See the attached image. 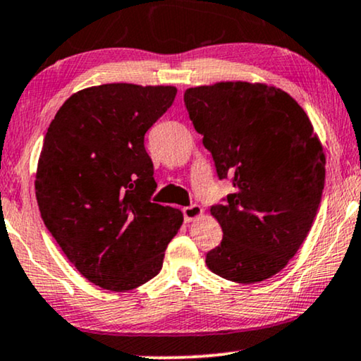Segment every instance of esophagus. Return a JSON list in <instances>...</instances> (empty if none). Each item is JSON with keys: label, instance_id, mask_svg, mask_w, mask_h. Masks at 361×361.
Returning a JSON list of instances; mask_svg holds the SVG:
<instances>
[{"label": "esophagus", "instance_id": "1", "mask_svg": "<svg viewBox=\"0 0 361 361\" xmlns=\"http://www.w3.org/2000/svg\"><path fill=\"white\" fill-rule=\"evenodd\" d=\"M183 216L185 221H195L198 220L200 216H203V208L200 204H191V207L183 208Z\"/></svg>", "mask_w": 361, "mask_h": 361}]
</instances>
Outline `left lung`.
Masks as SVG:
<instances>
[{
    "label": "left lung",
    "mask_w": 361,
    "mask_h": 361,
    "mask_svg": "<svg viewBox=\"0 0 361 361\" xmlns=\"http://www.w3.org/2000/svg\"><path fill=\"white\" fill-rule=\"evenodd\" d=\"M185 106L218 178L235 186L209 209L223 240L207 253L208 268L236 283L276 275L322 202L325 154L312 121L283 90L246 81L186 90Z\"/></svg>",
    "instance_id": "8db88e82"
}]
</instances>
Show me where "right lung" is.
<instances>
[{
	"mask_svg": "<svg viewBox=\"0 0 361 361\" xmlns=\"http://www.w3.org/2000/svg\"><path fill=\"white\" fill-rule=\"evenodd\" d=\"M175 86L111 83L71 94L49 125L36 171L44 225L75 268L111 291L157 276L183 213L152 202L145 133Z\"/></svg>",
	"mask_w": 361,
	"mask_h": 361,
	"instance_id": "right-lung-1",
	"label": "right lung"
}]
</instances>
